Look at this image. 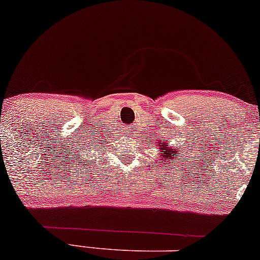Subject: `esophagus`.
I'll use <instances>...</instances> for the list:
<instances>
[{
  "instance_id": "obj_1",
  "label": "esophagus",
  "mask_w": 260,
  "mask_h": 260,
  "mask_svg": "<svg viewBox=\"0 0 260 260\" xmlns=\"http://www.w3.org/2000/svg\"><path fill=\"white\" fill-rule=\"evenodd\" d=\"M131 133H132V131H131V129H128V134H131Z\"/></svg>"
}]
</instances>
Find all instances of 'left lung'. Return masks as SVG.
I'll use <instances>...</instances> for the list:
<instances>
[{
  "instance_id": "8db88e82",
  "label": "left lung",
  "mask_w": 260,
  "mask_h": 260,
  "mask_svg": "<svg viewBox=\"0 0 260 260\" xmlns=\"http://www.w3.org/2000/svg\"><path fill=\"white\" fill-rule=\"evenodd\" d=\"M156 145H157L158 149H160L158 150V154H160V156H161V162L166 164V162H171V161L176 160L178 149L170 148V146H168V144L165 142L156 143ZM179 154H180V151H179Z\"/></svg>"
}]
</instances>
